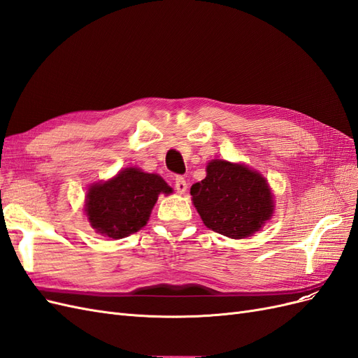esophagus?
I'll list each match as a JSON object with an SVG mask.
<instances>
[{"label":"esophagus","instance_id":"34e87169","mask_svg":"<svg viewBox=\"0 0 358 358\" xmlns=\"http://www.w3.org/2000/svg\"><path fill=\"white\" fill-rule=\"evenodd\" d=\"M175 188H176V191H178L179 194H185V192H187V188H188V183H187V180L183 179L182 176H178V178L175 179Z\"/></svg>","mask_w":358,"mask_h":358}]
</instances>
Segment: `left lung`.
Segmentation results:
<instances>
[{
    "label": "left lung",
    "instance_id": "left-lung-1",
    "mask_svg": "<svg viewBox=\"0 0 358 358\" xmlns=\"http://www.w3.org/2000/svg\"><path fill=\"white\" fill-rule=\"evenodd\" d=\"M191 187L192 203L208 229L230 239L252 236L275 209L267 180L245 164L212 159Z\"/></svg>",
    "mask_w": 358,
    "mask_h": 358
}]
</instances>
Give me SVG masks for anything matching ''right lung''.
Segmentation results:
<instances>
[{
  "label": "right lung",
  "mask_w": 358,
  "mask_h": 358,
  "mask_svg": "<svg viewBox=\"0 0 358 358\" xmlns=\"http://www.w3.org/2000/svg\"><path fill=\"white\" fill-rule=\"evenodd\" d=\"M170 192L167 182L155 173L127 167L115 178L91 185L85 212L96 233L122 239L145 227L159 194Z\"/></svg>",
  "instance_id": "1"
}]
</instances>
